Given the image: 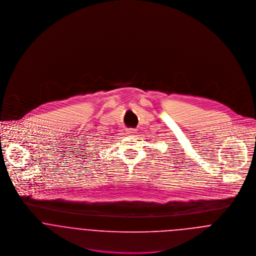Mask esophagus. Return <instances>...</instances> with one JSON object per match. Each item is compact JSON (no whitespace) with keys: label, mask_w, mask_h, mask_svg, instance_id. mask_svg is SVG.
I'll return each mask as SVG.
<instances>
[{"label":"esophagus","mask_w":256,"mask_h":256,"mask_svg":"<svg viewBox=\"0 0 256 256\" xmlns=\"http://www.w3.org/2000/svg\"><path fill=\"white\" fill-rule=\"evenodd\" d=\"M126 133H127L129 136H134V135L137 133V130H136V129H127V130H126Z\"/></svg>","instance_id":"34e87169"}]
</instances>
